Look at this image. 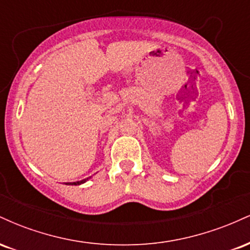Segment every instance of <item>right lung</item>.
Wrapping results in <instances>:
<instances>
[{"mask_svg":"<svg viewBox=\"0 0 250 250\" xmlns=\"http://www.w3.org/2000/svg\"><path fill=\"white\" fill-rule=\"evenodd\" d=\"M89 179V177H88ZM88 179H85V180H82V181H79V182H73V183H67V185H81V183H83V182H85V181H87Z\"/></svg>","mask_w":250,"mask_h":250,"instance_id":"right-lung-1","label":"right lung"}]
</instances>
